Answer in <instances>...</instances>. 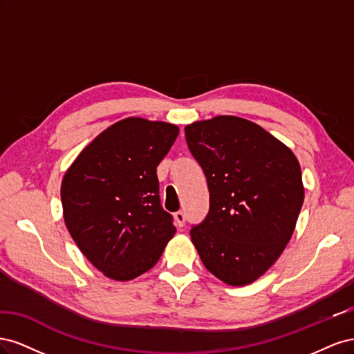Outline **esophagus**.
Returning a JSON list of instances; mask_svg holds the SVG:
<instances>
[{
    "label": "esophagus",
    "mask_w": 354,
    "mask_h": 354,
    "mask_svg": "<svg viewBox=\"0 0 354 354\" xmlns=\"http://www.w3.org/2000/svg\"><path fill=\"white\" fill-rule=\"evenodd\" d=\"M174 217H176V221H177L178 226L183 227L185 224H186V214H185V211H177L174 214Z\"/></svg>",
    "instance_id": "obj_1"
}]
</instances>
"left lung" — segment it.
I'll return each mask as SVG.
<instances>
[{"mask_svg": "<svg viewBox=\"0 0 354 354\" xmlns=\"http://www.w3.org/2000/svg\"><path fill=\"white\" fill-rule=\"evenodd\" d=\"M185 133L209 190V211L192 226V242L220 281L248 285L292 236L304 201L301 168L283 143L238 116L194 122Z\"/></svg>", "mask_w": 354, "mask_h": 354, "instance_id": "8db88e82", "label": "left lung"}]
</instances>
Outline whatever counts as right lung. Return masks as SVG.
I'll use <instances>...</instances> for the list:
<instances>
[{
	"mask_svg": "<svg viewBox=\"0 0 354 354\" xmlns=\"http://www.w3.org/2000/svg\"><path fill=\"white\" fill-rule=\"evenodd\" d=\"M178 127L127 118L99 134L62 181L63 217L88 261L115 281H130L158 263L174 236L160 205L156 167Z\"/></svg>",
	"mask_w": 354,
	"mask_h": 354,
	"instance_id": "right-lung-1",
	"label": "right lung"
}]
</instances>
